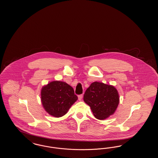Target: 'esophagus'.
<instances>
[{
    "label": "esophagus",
    "instance_id": "obj_1",
    "mask_svg": "<svg viewBox=\"0 0 158 158\" xmlns=\"http://www.w3.org/2000/svg\"><path fill=\"white\" fill-rule=\"evenodd\" d=\"M82 94H81V95H78V99H79V101H81V100H82Z\"/></svg>",
    "mask_w": 158,
    "mask_h": 158
}]
</instances>
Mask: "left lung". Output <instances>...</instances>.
I'll return each instance as SVG.
<instances>
[{
	"mask_svg": "<svg viewBox=\"0 0 158 158\" xmlns=\"http://www.w3.org/2000/svg\"><path fill=\"white\" fill-rule=\"evenodd\" d=\"M83 101L90 106L95 117L102 120L115 113L119 104V95L112 85L95 82L85 91Z\"/></svg>",
	"mask_w": 158,
	"mask_h": 158,
	"instance_id": "obj_1",
	"label": "left lung"
}]
</instances>
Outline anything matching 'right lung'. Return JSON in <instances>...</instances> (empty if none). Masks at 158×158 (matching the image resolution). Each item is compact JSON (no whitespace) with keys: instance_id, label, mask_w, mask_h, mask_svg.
Segmentation results:
<instances>
[{"instance_id":"add662e5","label":"right lung","mask_w":158,"mask_h":158,"mask_svg":"<svg viewBox=\"0 0 158 158\" xmlns=\"http://www.w3.org/2000/svg\"><path fill=\"white\" fill-rule=\"evenodd\" d=\"M41 98L45 111L55 117L65 115L77 99L73 88L61 81H53L43 86Z\"/></svg>"}]
</instances>
